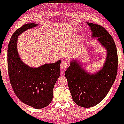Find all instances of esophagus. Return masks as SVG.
<instances>
[{
  "instance_id": "1",
  "label": "esophagus",
  "mask_w": 124,
  "mask_h": 124,
  "mask_svg": "<svg viewBox=\"0 0 124 124\" xmlns=\"http://www.w3.org/2000/svg\"><path fill=\"white\" fill-rule=\"evenodd\" d=\"M68 65H69V64H68V62L67 61H62L61 63V69H62L63 70L66 69V68L67 67Z\"/></svg>"
}]
</instances>
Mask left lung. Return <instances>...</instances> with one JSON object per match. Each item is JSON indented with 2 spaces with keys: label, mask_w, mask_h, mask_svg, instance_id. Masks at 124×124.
<instances>
[{
  "label": "left lung",
  "mask_w": 124,
  "mask_h": 124,
  "mask_svg": "<svg viewBox=\"0 0 124 124\" xmlns=\"http://www.w3.org/2000/svg\"><path fill=\"white\" fill-rule=\"evenodd\" d=\"M92 31V38L107 50L103 66L95 74L86 72L78 61H72L65 72L71 96L75 103L82 107H93L104 98L116 79L118 67L116 46L110 34L103 27L87 22Z\"/></svg>",
  "instance_id": "obj_1"
}]
</instances>
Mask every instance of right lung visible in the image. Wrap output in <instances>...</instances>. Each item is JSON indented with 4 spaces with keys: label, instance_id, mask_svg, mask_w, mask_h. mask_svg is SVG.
Here are the masks:
<instances>
[{
    "label": "right lung",
    "instance_id": "add662e5",
    "mask_svg": "<svg viewBox=\"0 0 124 124\" xmlns=\"http://www.w3.org/2000/svg\"><path fill=\"white\" fill-rule=\"evenodd\" d=\"M37 25L25 24L13 33L8 46L7 61L8 75L16 95L24 103L40 109L52 102L54 86L60 75L61 61L32 68L21 60L17 48L19 35Z\"/></svg>",
    "mask_w": 124,
    "mask_h": 124
}]
</instances>
